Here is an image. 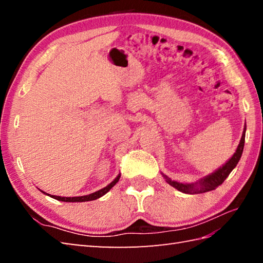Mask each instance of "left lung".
<instances>
[{
  "label": "left lung",
  "mask_w": 263,
  "mask_h": 263,
  "mask_svg": "<svg viewBox=\"0 0 263 263\" xmlns=\"http://www.w3.org/2000/svg\"><path fill=\"white\" fill-rule=\"evenodd\" d=\"M245 131H247V125L244 126L243 135L241 138V141H239L237 146L236 152L234 153V155L226 161L224 165L219 167L218 170H216L214 173H211V174L200 178L199 181L194 183H180L176 181H172L171 178H168L166 175L163 174L166 182L173 187L178 190V191H181L183 193H187V194L204 193V192L211 191V190H215L217 186H219L220 184H222V182L226 180L228 175L231 174V172L236 167L239 159H241L243 149H244V142H245Z\"/></svg>",
  "instance_id": "1"
}]
</instances>
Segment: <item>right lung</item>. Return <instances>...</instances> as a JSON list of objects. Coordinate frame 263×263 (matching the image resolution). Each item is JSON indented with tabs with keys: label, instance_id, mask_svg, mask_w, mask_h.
<instances>
[{
	"label": "right lung",
	"instance_id": "add662e5",
	"mask_svg": "<svg viewBox=\"0 0 263 263\" xmlns=\"http://www.w3.org/2000/svg\"><path fill=\"white\" fill-rule=\"evenodd\" d=\"M120 177H121V174L117 175V176L114 178V181L110 182L107 186L100 189V190H98V191L93 192V193L87 194V195H81V197H59V195H51V194H48V193H46V192L42 191V190H41V191H42L44 194L49 195V197H52L53 199H57V200H59V201H63V202H86V201H92V200H96V199H99L100 197H103V195H105L106 193H107V192L109 191V190H110L111 187H113L117 182H119Z\"/></svg>",
	"mask_w": 263,
	"mask_h": 263
}]
</instances>
